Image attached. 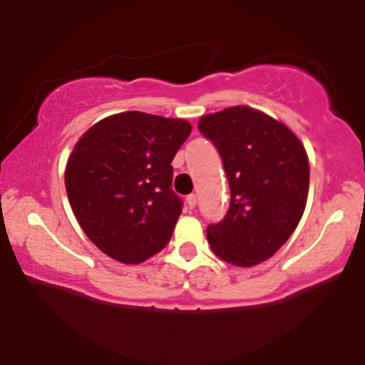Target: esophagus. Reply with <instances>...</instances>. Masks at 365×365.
<instances>
[{
  "mask_svg": "<svg viewBox=\"0 0 365 365\" xmlns=\"http://www.w3.org/2000/svg\"><path fill=\"white\" fill-rule=\"evenodd\" d=\"M187 206L190 209H194L197 206V195L195 194L187 195Z\"/></svg>",
  "mask_w": 365,
  "mask_h": 365,
  "instance_id": "esophagus-1",
  "label": "esophagus"
}]
</instances>
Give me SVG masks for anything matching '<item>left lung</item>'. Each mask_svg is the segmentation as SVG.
Here are the masks:
<instances>
[{
    "label": "left lung",
    "instance_id": "8db88e82",
    "mask_svg": "<svg viewBox=\"0 0 365 365\" xmlns=\"http://www.w3.org/2000/svg\"><path fill=\"white\" fill-rule=\"evenodd\" d=\"M199 130L223 159L232 200L225 220L207 226L212 252L252 267L290 238L309 194V158L287 125L250 106L200 116Z\"/></svg>",
    "mask_w": 365,
    "mask_h": 365
}]
</instances>
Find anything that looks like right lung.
Returning <instances> with one entry per match:
<instances>
[{
  "instance_id": "add662e5",
  "label": "right lung",
  "mask_w": 365,
  "mask_h": 365,
  "mask_svg": "<svg viewBox=\"0 0 365 365\" xmlns=\"http://www.w3.org/2000/svg\"><path fill=\"white\" fill-rule=\"evenodd\" d=\"M187 120L123 111L99 120L66 161L70 206L89 240L121 264H140L170 242L182 202L173 161L190 135Z\"/></svg>"
}]
</instances>
